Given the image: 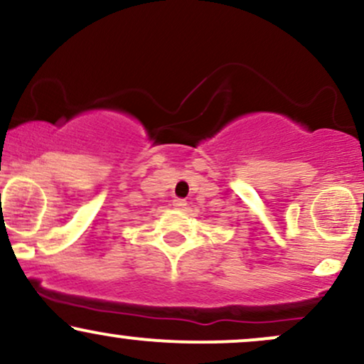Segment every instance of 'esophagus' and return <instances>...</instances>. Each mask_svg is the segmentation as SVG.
<instances>
[{
    "instance_id": "obj_1",
    "label": "esophagus",
    "mask_w": 364,
    "mask_h": 364,
    "mask_svg": "<svg viewBox=\"0 0 364 364\" xmlns=\"http://www.w3.org/2000/svg\"><path fill=\"white\" fill-rule=\"evenodd\" d=\"M174 207H178V208H185L186 207V202L185 200H181V198H178V200H174Z\"/></svg>"
}]
</instances>
